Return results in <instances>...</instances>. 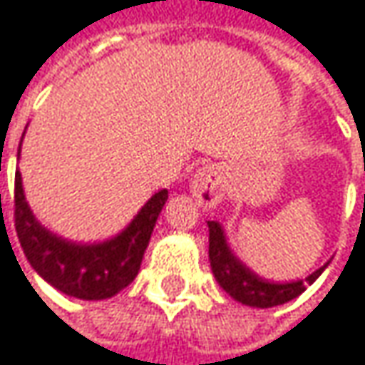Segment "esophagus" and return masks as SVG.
<instances>
[{"label": "esophagus", "mask_w": 365, "mask_h": 365, "mask_svg": "<svg viewBox=\"0 0 365 365\" xmlns=\"http://www.w3.org/2000/svg\"><path fill=\"white\" fill-rule=\"evenodd\" d=\"M192 196L196 198V202L200 207H207V209H213L221 202L223 198V192H225V173L221 167L217 165H207V167H200L194 178H192Z\"/></svg>", "instance_id": "esophagus-1"}]
</instances>
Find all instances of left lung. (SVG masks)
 Returning a JSON list of instances; mask_svg holds the SVG:
<instances>
[{
    "label": "left lung",
    "mask_w": 365,
    "mask_h": 365,
    "mask_svg": "<svg viewBox=\"0 0 365 365\" xmlns=\"http://www.w3.org/2000/svg\"><path fill=\"white\" fill-rule=\"evenodd\" d=\"M209 261H211L215 280L232 299H236L242 305L259 307V309L284 305L297 299L328 267V263L322 265L305 280L284 282V284L263 280L255 272H250L240 259H236V255L227 247L223 227L217 221H209Z\"/></svg>",
    "instance_id": "left-lung-1"
}]
</instances>
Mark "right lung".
<instances>
[{
  "mask_svg": "<svg viewBox=\"0 0 365 365\" xmlns=\"http://www.w3.org/2000/svg\"><path fill=\"white\" fill-rule=\"evenodd\" d=\"M167 198V190L156 192L115 238L98 245H77L51 234L35 219L24 200L20 171H16L14 225L31 267L43 280L68 297L102 301L115 297L138 276L152 230Z\"/></svg>",
  "mask_w": 365,
  "mask_h": 365,
  "instance_id": "obj_1",
  "label": "right lung"
}]
</instances>
